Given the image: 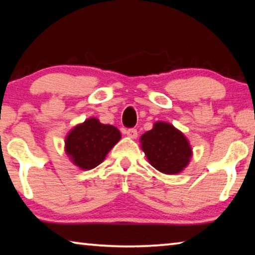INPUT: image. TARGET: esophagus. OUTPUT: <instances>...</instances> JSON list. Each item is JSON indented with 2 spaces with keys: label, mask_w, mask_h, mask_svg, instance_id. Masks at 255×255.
Segmentation results:
<instances>
[{
  "label": "esophagus",
  "mask_w": 255,
  "mask_h": 255,
  "mask_svg": "<svg viewBox=\"0 0 255 255\" xmlns=\"http://www.w3.org/2000/svg\"><path fill=\"white\" fill-rule=\"evenodd\" d=\"M125 133H127L128 136H130L132 139H135L136 136H138V131H136V128H128Z\"/></svg>",
  "instance_id": "1"
}]
</instances>
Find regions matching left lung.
<instances>
[{"mask_svg":"<svg viewBox=\"0 0 255 255\" xmlns=\"http://www.w3.org/2000/svg\"><path fill=\"white\" fill-rule=\"evenodd\" d=\"M140 141L149 163L163 173H179L189 163V142L173 125L165 122L155 123L150 131L141 135Z\"/></svg>","mask_w":255,"mask_h":255,"instance_id":"obj_1","label":"left lung"}]
</instances>
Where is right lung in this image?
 Masks as SVG:
<instances>
[{
    "instance_id": "right-lung-1",
    "label": "right lung",
    "mask_w": 255,
    "mask_h": 255,
    "mask_svg": "<svg viewBox=\"0 0 255 255\" xmlns=\"http://www.w3.org/2000/svg\"><path fill=\"white\" fill-rule=\"evenodd\" d=\"M120 139L119 128L92 117L70 131L66 138V152L75 165L91 170L103 162Z\"/></svg>"
}]
</instances>
